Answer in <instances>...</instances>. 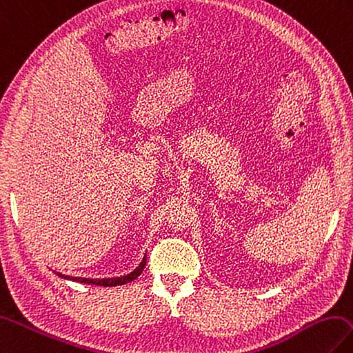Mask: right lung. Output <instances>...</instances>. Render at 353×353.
Wrapping results in <instances>:
<instances>
[{
  "instance_id": "1",
  "label": "right lung",
  "mask_w": 353,
  "mask_h": 353,
  "mask_svg": "<svg viewBox=\"0 0 353 353\" xmlns=\"http://www.w3.org/2000/svg\"><path fill=\"white\" fill-rule=\"evenodd\" d=\"M145 265H146V255H143V258H142V261H140V264L137 265V268L132 270V272H130V273H127V275H123V276H116V278H103V279H99V278H80V276H68V275H63V273H59V272H56L54 270V273H56L57 276H60V278H63V279H69V281H75V283H83V284H92V285H99V287H114V285H123V284H128V283H131V281H134L140 273L143 272V269H145Z\"/></svg>"
}]
</instances>
